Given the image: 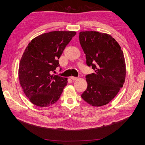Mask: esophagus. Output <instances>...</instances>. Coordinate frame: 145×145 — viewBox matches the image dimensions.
I'll use <instances>...</instances> for the list:
<instances>
[{
	"label": "esophagus",
	"mask_w": 145,
	"mask_h": 145,
	"mask_svg": "<svg viewBox=\"0 0 145 145\" xmlns=\"http://www.w3.org/2000/svg\"><path fill=\"white\" fill-rule=\"evenodd\" d=\"M70 78L72 80H77V77H75V76H70Z\"/></svg>",
	"instance_id": "esophagus-1"
}]
</instances>
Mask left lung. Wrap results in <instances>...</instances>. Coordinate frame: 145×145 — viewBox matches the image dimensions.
Instances as JSON below:
<instances>
[{
  "mask_svg": "<svg viewBox=\"0 0 145 145\" xmlns=\"http://www.w3.org/2000/svg\"><path fill=\"white\" fill-rule=\"evenodd\" d=\"M79 40L94 73L86 75L87 88L81 95L94 106L105 105L123 87L126 66L123 51L112 36L96 31L80 32Z\"/></svg>",
  "mask_w": 145,
  "mask_h": 145,
  "instance_id": "left-lung-1",
  "label": "left lung"
}]
</instances>
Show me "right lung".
<instances>
[{
  "label": "right lung",
  "instance_id": "add662e5",
  "mask_svg": "<svg viewBox=\"0 0 145 145\" xmlns=\"http://www.w3.org/2000/svg\"><path fill=\"white\" fill-rule=\"evenodd\" d=\"M75 34L72 31L45 33L33 39L25 48L18 78L24 93L33 104L47 107L60 98L67 78L52 73L60 67L58 59Z\"/></svg>",
  "mask_w": 145,
  "mask_h": 145
}]
</instances>
